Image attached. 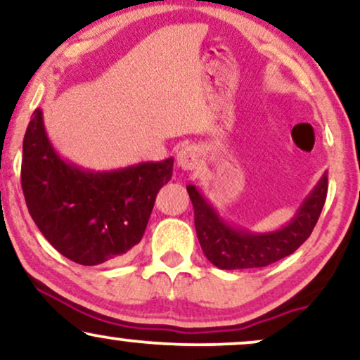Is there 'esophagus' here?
<instances>
[{
    "instance_id": "obj_1",
    "label": "esophagus",
    "mask_w": 360,
    "mask_h": 360,
    "mask_svg": "<svg viewBox=\"0 0 360 360\" xmlns=\"http://www.w3.org/2000/svg\"><path fill=\"white\" fill-rule=\"evenodd\" d=\"M176 161L183 171H194L201 164V154L194 146H186L177 153Z\"/></svg>"
}]
</instances>
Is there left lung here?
Segmentation results:
<instances>
[{
    "mask_svg": "<svg viewBox=\"0 0 360 360\" xmlns=\"http://www.w3.org/2000/svg\"><path fill=\"white\" fill-rule=\"evenodd\" d=\"M328 176L320 181L304 199L292 221L276 231L253 233L224 221L218 211L207 202L196 186L189 184L188 193L194 207V226L202 253L221 270L268 266L288 257L310 236L326 205Z\"/></svg>",
    "mask_w": 360,
    "mask_h": 360,
    "instance_id": "8db88e82",
    "label": "left lung"
}]
</instances>
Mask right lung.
Here are the masks:
<instances>
[{
  "mask_svg": "<svg viewBox=\"0 0 360 360\" xmlns=\"http://www.w3.org/2000/svg\"><path fill=\"white\" fill-rule=\"evenodd\" d=\"M174 159L114 171H89L51 146L37 109L23 139L21 188L34 224L56 251L79 265L122 258L144 236Z\"/></svg>",
  "mask_w": 360,
  "mask_h": 360,
  "instance_id": "right-lung-1",
  "label": "right lung"
}]
</instances>
